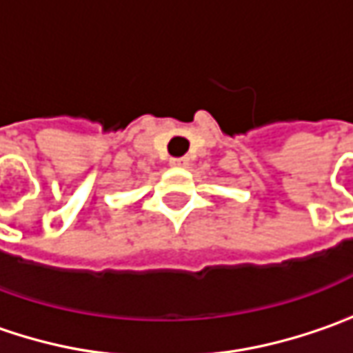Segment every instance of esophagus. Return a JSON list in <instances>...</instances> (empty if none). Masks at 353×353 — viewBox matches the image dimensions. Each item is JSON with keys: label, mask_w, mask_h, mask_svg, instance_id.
Segmentation results:
<instances>
[{"label": "esophagus", "mask_w": 353, "mask_h": 353, "mask_svg": "<svg viewBox=\"0 0 353 353\" xmlns=\"http://www.w3.org/2000/svg\"><path fill=\"white\" fill-rule=\"evenodd\" d=\"M170 163L176 165V168H188L190 165V157H172Z\"/></svg>", "instance_id": "34e87169"}]
</instances>
